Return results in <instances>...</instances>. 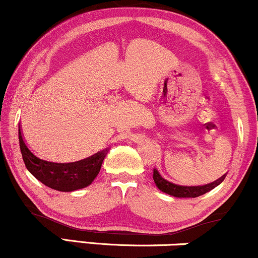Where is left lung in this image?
<instances>
[{"instance_id": "left-lung-1", "label": "left lung", "mask_w": 258, "mask_h": 258, "mask_svg": "<svg viewBox=\"0 0 258 258\" xmlns=\"http://www.w3.org/2000/svg\"><path fill=\"white\" fill-rule=\"evenodd\" d=\"M225 177H226V174H224V176L219 178L215 182L206 184V185L202 186H185L165 179L164 177H161V174L159 173L158 170H155V168L153 170V179L154 183L157 184V186L163 192L168 194V195H172L174 197H199L203 195V194L211 191L212 189H214L215 186L219 185V184L225 179Z\"/></svg>"}]
</instances>
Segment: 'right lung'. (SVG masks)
I'll return each instance as SVG.
<instances>
[{
	"label": "right lung",
	"mask_w": 258,
	"mask_h": 258,
	"mask_svg": "<svg viewBox=\"0 0 258 258\" xmlns=\"http://www.w3.org/2000/svg\"><path fill=\"white\" fill-rule=\"evenodd\" d=\"M20 151L27 170L40 180L44 185L58 190V191H74L88 186L99 173L107 148L98 152L90 158L74 163H56L38 158L25 145L22 136L19 135Z\"/></svg>",
	"instance_id": "1"
}]
</instances>
